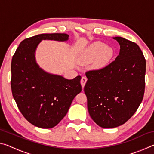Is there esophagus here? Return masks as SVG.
Returning a JSON list of instances; mask_svg holds the SVG:
<instances>
[{"label":"esophagus","instance_id":"obj_1","mask_svg":"<svg viewBox=\"0 0 154 154\" xmlns=\"http://www.w3.org/2000/svg\"><path fill=\"white\" fill-rule=\"evenodd\" d=\"M87 80H88V79H87L86 77L83 76V77H82V79H81V84H82V88L84 87V85H85V83H86Z\"/></svg>","mask_w":154,"mask_h":154}]
</instances>
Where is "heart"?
Instances as JSON below:
<instances>
[{
	"instance_id": "b5f03b06",
	"label": "heart",
	"mask_w": 154,
	"mask_h": 154,
	"mask_svg": "<svg viewBox=\"0 0 154 154\" xmlns=\"http://www.w3.org/2000/svg\"><path fill=\"white\" fill-rule=\"evenodd\" d=\"M113 49L106 47L105 44L101 42H95L90 45L83 52L82 61L84 63L92 62L96 58L94 66L101 69L106 66L113 56Z\"/></svg>"
}]
</instances>
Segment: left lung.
Here are the masks:
<instances>
[{
  "instance_id": "left-lung-1",
  "label": "left lung",
  "mask_w": 154,
  "mask_h": 154,
  "mask_svg": "<svg viewBox=\"0 0 154 154\" xmlns=\"http://www.w3.org/2000/svg\"><path fill=\"white\" fill-rule=\"evenodd\" d=\"M113 38L120 45L116 60L103 69L85 73L88 112L104 128L126 123L139 108L145 92L146 61L141 49L124 38Z\"/></svg>"
}]
</instances>
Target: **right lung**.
I'll return each mask as SVG.
<instances>
[{
  "label": "right lung",
  "instance_id": "right-lung-1",
  "mask_svg": "<svg viewBox=\"0 0 154 154\" xmlns=\"http://www.w3.org/2000/svg\"><path fill=\"white\" fill-rule=\"evenodd\" d=\"M69 36L64 33L41 34L26 38L13 56V96L24 118L36 127L56 126L66 116L74 98L82 92L79 75L66 79L44 71L36 62L35 51L41 41H66Z\"/></svg>",
  "mask_w": 154,
  "mask_h": 154
}]
</instances>
